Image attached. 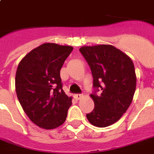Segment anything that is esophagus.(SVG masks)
<instances>
[{
  "mask_svg": "<svg viewBox=\"0 0 154 154\" xmlns=\"http://www.w3.org/2000/svg\"><path fill=\"white\" fill-rule=\"evenodd\" d=\"M82 97H83V95H82V94H76V95H75V97H76L77 100H80V99H82Z\"/></svg>",
  "mask_w": 154,
  "mask_h": 154,
  "instance_id": "1",
  "label": "esophagus"
}]
</instances>
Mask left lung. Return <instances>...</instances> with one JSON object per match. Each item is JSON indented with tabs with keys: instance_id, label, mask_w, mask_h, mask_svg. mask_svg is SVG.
I'll return each instance as SVG.
<instances>
[{
	"instance_id": "1",
	"label": "left lung",
	"mask_w": 154,
	"mask_h": 154,
	"mask_svg": "<svg viewBox=\"0 0 154 154\" xmlns=\"http://www.w3.org/2000/svg\"><path fill=\"white\" fill-rule=\"evenodd\" d=\"M91 69L94 86L101 89L100 96L90 94L94 109L86 114L97 127L114 124L126 112L136 90L137 77L133 60L111 45L80 48Z\"/></svg>"
}]
</instances>
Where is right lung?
Wrapping results in <instances>:
<instances>
[{
	"label": "right lung",
	"mask_w": 154,
	"mask_h": 154,
	"mask_svg": "<svg viewBox=\"0 0 154 154\" xmlns=\"http://www.w3.org/2000/svg\"><path fill=\"white\" fill-rule=\"evenodd\" d=\"M72 49L69 45L44 43L18 65L17 96L28 117L40 128L53 129L65 122L72 97L63 91L60 71Z\"/></svg>",
	"instance_id": "obj_1"
}]
</instances>
